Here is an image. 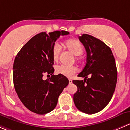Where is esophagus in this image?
I'll list each match as a JSON object with an SVG mask.
<instances>
[{"mask_svg":"<svg viewBox=\"0 0 130 130\" xmlns=\"http://www.w3.org/2000/svg\"><path fill=\"white\" fill-rule=\"evenodd\" d=\"M69 84H72V80H71V79H69Z\"/></svg>","mask_w":130,"mask_h":130,"instance_id":"esophagus-1","label":"esophagus"}]
</instances>
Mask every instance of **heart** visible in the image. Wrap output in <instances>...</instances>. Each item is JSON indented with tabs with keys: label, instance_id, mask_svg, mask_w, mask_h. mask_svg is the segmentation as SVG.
I'll return each instance as SVG.
<instances>
[{
	"label": "heart",
	"instance_id": "b5f03b06",
	"mask_svg": "<svg viewBox=\"0 0 130 130\" xmlns=\"http://www.w3.org/2000/svg\"><path fill=\"white\" fill-rule=\"evenodd\" d=\"M64 46L68 50H70L73 55H76V57L81 55L84 50L82 44L76 39H70L66 41L64 43ZM60 51L61 46L58 43H55L52 48V55L54 61H57L59 59ZM77 68L75 66H70L64 64H60L55 68V72L57 73L68 78L71 77L74 74L77 72Z\"/></svg>",
	"mask_w": 130,
	"mask_h": 130
}]
</instances>
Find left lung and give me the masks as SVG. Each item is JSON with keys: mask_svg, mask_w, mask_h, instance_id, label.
Here are the masks:
<instances>
[{"mask_svg": "<svg viewBox=\"0 0 130 130\" xmlns=\"http://www.w3.org/2000/svg\"><path fill=\"white\" fill-rule=\"evenodd\" d=\"M79 39L87 52V62L78 75L84 80H73L78 87L73 101L79 110L92 114L103 110L112 99L117 83V68L112 50L105 43L86 34L79 36Z\"/></svg>", "mask_w": 130, "mask_h": 130, "instance_id": "left-lung-1", "label": "left lung"}]
</instances>
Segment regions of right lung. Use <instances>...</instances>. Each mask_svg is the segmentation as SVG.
<instances>
[{
	"mask_svg": "<svg viewBox=\"0 0 130 130\" xmlns=\"http://www.w3.org/2000/svg\"><path fill=\"white\" fill-rule=\"evenodd\" d=\"M69 34L62 30L36 34L16 56L13 64L14 89L25 107L34 113L45 114L52 111L59 96L68 85L66 76L53 75L52 48L60 36ZM44 74L51 77L44 80Z\"/></svg>",
	"mask_w": 130,
	"mask_h": 130,
	"instance_id": "obj_1",
	"label": "right lung"
}]
</instances>
